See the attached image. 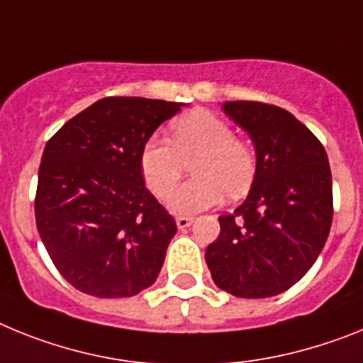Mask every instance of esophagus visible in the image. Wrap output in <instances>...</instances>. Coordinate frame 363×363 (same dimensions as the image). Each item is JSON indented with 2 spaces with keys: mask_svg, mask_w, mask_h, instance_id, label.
<instances>
[{
  "mask_svg": "<svg viewBox=\"0 0 363 363\" xmlns=\"http://www.w3.org/2000/svg\"><path fill=\"white\" fill-rule=\"evenodd\" d=\"M175 223H177V226L181 230H184V228H188V226L191 225V223H194V217H188V216H179L177 219H175Z\"/></svg>",
  "mask_w": 363,
  "mask_h": 363,
  "instance_id": "1",
  "label": "esophagus"
}]
</instances>
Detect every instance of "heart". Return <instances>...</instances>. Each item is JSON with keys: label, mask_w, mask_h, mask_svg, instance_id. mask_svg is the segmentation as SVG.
I'll return each mask as SVG.
<instances>
[{"label": "heart", "mask_w": 363, "mask_h": 363, "mask_svg": "<svg viewBox=\"0 0 363 363\" xmlns=\"http://www.w3.org/2000/svg\"><path fill=\"white\" fill-rule=\"evenodd\" d=\"M194 160L196 179L168 199L173 213H197L223 199L241 197L256 177V155L245 140L235 138L228 122L197 109L172 125V143L151 137L140 151V169L151 191L168 197L180 180L185 162Z\"/></svg>", "instance_id": "obj_1"}]
</instances>
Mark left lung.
Here are the masks:
<instances>
[{
  "instance_id": "1",
  "label": "left lung",
  "mask_w": 363,
  "mask_h": 363,
  "mask_svg": "<svg viewBox=\"0 0 363 363\" xmlns=\"http://www.w3.org/2000/svg\"><path fill=\"white\" fill-rule=\"evenodd\" d=\"M220 107L252 138L256 177L245 203L219 217V238L204 259L223 291L270 298L308 272L329 238V159L313 131L281 107L245 100Z\"/></svg>"
}]
</instances>
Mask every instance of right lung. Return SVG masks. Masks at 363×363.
<instances>
[{
    "instance_id": "add662e5",
    "label": "right lung",
    "mask_w": 363,
    "mask_h": 363,
    "mask_svg": "<svg viewBox=\"0 0 363 363\" xmlns=\"http://www.w3.org/2000/svg\"><path fill=\"white\" fill-rule=\"evenodd\" d=\"M182 106L109 96L47 143L36 226L58 272L80 292L129 298L155 283L177 225L144 186L140 151Z\"/></svg>"
}]
</instances>
